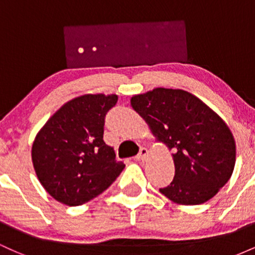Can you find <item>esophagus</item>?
<instances>
[{"label":"esophagus","mask_w":255,"mask_h":255,"mask_svg":"<svg viewBox=\"0 0 255 255\" xmlns=\"http://www.w3.org/2000/svg\"><path fill=\"white\" fill-rule=\"evenodd\" d=\"M147 158H148V150H147V148H146V147L140 148L139 153L136 154V159L145 160V159H147Z\"/></svg>","instance_id":"esophagus-1"}]
</instances>
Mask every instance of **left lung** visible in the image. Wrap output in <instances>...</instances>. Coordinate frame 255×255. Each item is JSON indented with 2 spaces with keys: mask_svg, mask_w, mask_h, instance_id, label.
<instances>
[{
  "mask_svg": "<svg viewBox=\"0 0 255 255\" xmlns=\"http://www.w3.org/2000/svg\"><path fill=\"white\" fill-rule=\"evenodd\" d=\"M156 137L174 151L175 176L159 191L180 205H199L229 181L236 145L228 125L192 93L157 87L130 98Z\"/></svg>",
  "mask_w": 255,
  "mask_h": 255,
  "instance_id": "8db88e82",
  "label": "left lung"
}]
</instances>
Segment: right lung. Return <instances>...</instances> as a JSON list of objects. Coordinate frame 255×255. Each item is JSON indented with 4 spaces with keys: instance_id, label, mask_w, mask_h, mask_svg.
Listing matches in <instances>:
<instances>
[{
    "instance_id": "obj_1",
    "label": "right lung",
    "mask_w": 255,
    "mask_h": 255,
    "mask_svg": "<svg viewBox=\"0 0 255 255\" xmlns=\"http://www.w3.org/2000/svg\"><path fill=\"white\" fill-rule=\"evenodd\" d=\"M116 95H84L67 102L40 128L32 145L34 171L46 192L68 206L98 197L124 170L103 140L104 119Z\"/></svg>"
}]
</instances>
